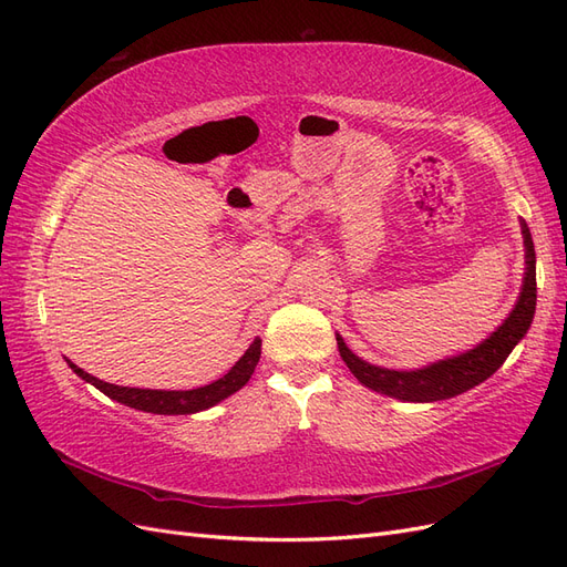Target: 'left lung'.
<instances>
[{"mask_svg": "<svg viewBox=\"0 0 567 567\" xmlns=\"http://www.w3.org/2000/svg\"><path fill=\"white\" fill-rule=\"evenodd\" d=\"M520 234L525 246V274L523 286L516 305L508 312V317L496 326V329L480 340L475 348L463 350L458 354L437 359V362L425 364L421 369H385L379 364H371L367 359L357 357L336 333L338 352L342 362L354 373V379L367 385L373 392H381L385 398H394L400 402H440L456 398V394L466 392L499 369L513 348L525 338L529 331L532 319H535L537 307V257L535 244H532V234L527 221L520 217Z\"/></svg>", "mask_w": 567, "mask_h": 567, "instance_id": "obj_1", "label": "left lung"}]
</instances>
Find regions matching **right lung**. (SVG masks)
I'll return each instance as SVG.
<instances>
[{
	"label": "right lung",
	"instance_id": "obj_1",
	"mask_svg": "<svg viewBox=\"0 0 567 567\" xmlns=\"http://www.w3.org/2000/svg\"><path fill=\"white\" fill-rule=\"evenodd\" d=\"M260 354H262V340L255 338L252 346L244 352V357L238 359V362L225 375H221V379L203 385V388H194V390H148V388L113 385L106 381H99L96 375L75 367L71 359H65V362L84 383L94 385L96 390L104 392L106 398H111L120 404L140 409V411H148V414L184 416V414H198V411L210 409V406L219 404L221 400L231 398L234 392L241 390L250 381L257 362H260Z\"/></svg>",
	"mask_w": 567,
	"mask_h": 567
}]
</instances>
